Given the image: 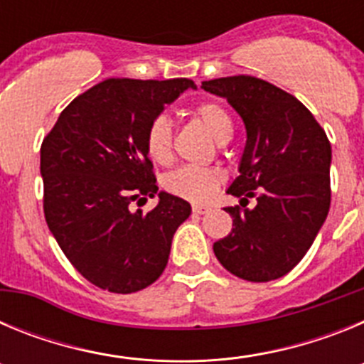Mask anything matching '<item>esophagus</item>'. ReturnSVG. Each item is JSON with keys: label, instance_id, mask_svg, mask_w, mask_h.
<instances>
[{"label": "esophagus", "instance_id": "1", "mask_svg": "<svg viewBox=\"0 0 364 364\" xmlns=\"http://www.w3.org/2000/svg\"><path fill=\"white\" fill-rule=\"evenodd\" d=\"M210 211H211L210 205H204V204L193 205V213H195V215H208Z\"/></svg>", "mask_w": 364, "mask_h": 364}]
</instances>
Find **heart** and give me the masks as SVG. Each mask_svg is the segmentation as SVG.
<instances>
[{
  "label": "heart",
  "mask_w": 364,
  "mask_h": 364,
  "mask_svg": "<svg viewBox=\"0 0 364 364\" xmlns=\"http://www.w3.org/2000/svg\"><path fill=\"white\" fill-rule=\"evenodd\" d=\"M193 114L211 131L218 142H228L233 134V122L217 102H204ZM146 151L154 162L167 164L173 156V125L166 114H156L149 122L144 136ZM224 173L215 166H182L166 176L164 186L171 195L189 202H205L220 188Z\"/></svg>",
  "instance_id": "heart-1"
}]
</instances>
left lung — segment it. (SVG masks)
I'll return each mask as SVG.
<instances>
[{"label": "left lung", "mask_w": 364, "mask_h": 364, "mask_svg": "<svg viewBox=\"0 0 364 364\" xmlns=\"http://www.w3.org/2000/svg\"><path fill=\"white\" fill-rule=\"evenodd\" d=\"M202 89L226 98L246 127L240 175L228 188L240 205L224 208L233 230L213 252L244 281H275L301 262L326 220L330 140L294 95L264 80L239 74L202 82ZM250 198L253 208H245Z\"/></svg>", "instance_id": "left-lung-1"}]
</instances>
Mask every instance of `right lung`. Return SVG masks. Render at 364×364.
Here are the masks:
<instances>
[{"mask_svg":"<svg viewBox=\"0 0 364 364\" xmlns=\"http://www.w3.org/2000/svg\"><path fill=\"white\" fill-rule=\"evenodd\" d=\"M189 87L197 89L188 78L104 80L76 96L43 138L47 226L70 264L102 290L133 294L153 284L191 215L189 202L166 191L154 210L130 211L159 192L147 125Z\"/></svg>","mask_w":364,"mask_h":364,"instance_id":"1","label":"right lung"}]
</instances>
